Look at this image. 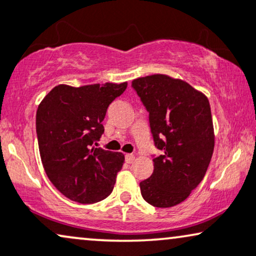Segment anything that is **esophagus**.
<instances>
[{
  "label": "esophagus",
  "instance_id": "obj_1",
  "mask_svg": "<svg viewBox=\"0 0 256 256\" xmlns=\"http://www.w3.org/2000/svg\"><path fill=\"white\" fill-rule=\"evenodd\" d=\"M125 160H126V163H128V164H131L132 162L134 160V156L132 154H128L125 156Z\"/></svg>",
  "mask_w": 256,
  "mask_h": 256
}]
</instances>
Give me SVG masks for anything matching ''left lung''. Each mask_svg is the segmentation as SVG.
I'll use <instances>...</instances> for the list:
<instances>
[{"mask_svg": "<svg viewBox=\"0 0 256 256\" xmlns=\"http://www.w3.org/2000/svg\"><path fill=\"white\" fill-rule=\"evenodd\" d=\"M132 87L148 112L154 145V172L139 183L143 198L157 208L180 204L208 169L215 134L209 100L180 79L166 74L138 78Z\"/></svg>", "mask_w": 256, "mask_h": 256, "instance_id": "1", "label": "left lung"}]
</instances>
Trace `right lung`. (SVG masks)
<instances>
[{
    "label": "right lung",
    "mask_w": 256,
    "mask_h": 256,
    "mask_svg": "<svg viewBox=\"0 0 256 256\" xmlns=\"http://www.w3.org/2000/svg\"><path fill=\"white\" fill-rule=\"evenodd\" d=\"M128 82L72 87L58 85L36 111V134L48 178L67 198L96 203L112 192L124 164L120 152L94 148L104 134L108 105Z\"/></svg>",
    "instance_id": "add662e5"
}]
</instances>
